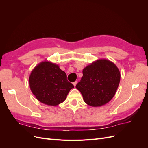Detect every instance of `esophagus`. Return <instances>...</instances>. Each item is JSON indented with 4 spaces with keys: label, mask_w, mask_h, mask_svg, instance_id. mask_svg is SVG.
<instances>
[{
    "label": "esophagus",
    "mask_w": 148,
    "mask_h": 148,
    "mask_svg": "<svg viewBox=\"0 0 148 148\" xmlns=\"http://www.w3.org/2000/svg\"><path fill=\"white\" fill-rule=\"evenodd\" d=\"M77 83H78V82H77V81H76V82H73V84L74 85V86H76V84H77Z\"/></svg>",
    "instance_id": "esophagus-1"
}]
</instances>
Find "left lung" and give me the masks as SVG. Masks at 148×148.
I'll return each mask as SVG.
<instances>
[{
	"mask_svg": "<svg viewBox=\"0 0 148 148\" xmlns=\"http://www.w3.org/2000/svg\"><path fill=\"white\" fill-rule=\"evenodd\" d=\"M120 81L118 67L112 62L99 59L83 70V77L76 85L84 102L92 107L107 104L115 95Z\"/></svg>",
	"mask_w": 148,
	"mask_h": 148,
	"instance_id": "8db88e82",
	"label": "left lung"
}]
</instances>
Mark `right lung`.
Wrapping results in <instances>:
<instances>
[{"mask_svg":"<svg viewBox=\"0 0 148 148\" xmlns=\"http://www.w3.org/2000/svg\"><path fill=\"white\" fill-rule=\"evenodd\" d=\"M31 92L42 104L56 106L63 102L73 85L66 79V75L59 66L42 61L31 71L29 77Z\"/></svg>","mask_w":148,"mask_h":148,"instance_id":"right-lung-1","label":"right lung"}]
</instances>
